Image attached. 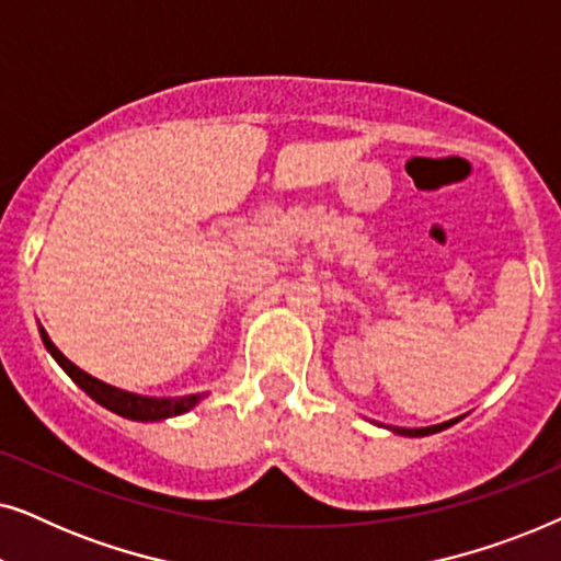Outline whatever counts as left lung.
Returning <instances> with one entry per match:
<instances>
[{
    "label": "left lung",
    "mask_w": 561,
    "mask_h": 561,
    "mask_svg": "<svg viewBox=\"0 0 561 561\" xmlns=\"http://www.w3.org/2000/svg\"><path fill=\"white\" fill-rule=\"evenodd\" d=\"M457 421V419H455ZM455 421H444V424H436V426H426V428H403V426H393L396 434H403V436H428V434H436V432H444V428H449Z\"/></svg>",
    "instance_id": "left-lung-1"
}]
</instances>
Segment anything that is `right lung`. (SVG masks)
I'll return each mask as SVG.
<instances>
[{
  "instance_id": "add662e5",
  "label": "right lung",
  "mask_w": 561,
  "mask_h": 561,
  "mask_svg": "<svg viewBox=\"0 0 561 561\" xmlns=\"http://www.w3.org/2000/svg\"><path fill=\"white\" fill-rule=\"evenodd\" d=\"M41 336H43L45 350H48L50 355L56 357V363L64 367L68 375H71V380L83 390V393L94 398L99 405H104V409L119 413V416H125V419L163 421V419H171V416H181V413L191 411L204 398V393L183 396V398H148V396L127 393V390H119L114 386H106V382L91 378L89 373H83L81 367H76L71 363V359H66L64 355H60L56 344H53L48 340V334H45V329H41Z\"/></svg>"
}]
</instances>
